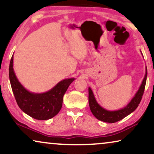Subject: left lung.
I'll return each instance as SVG.
<instances>
[{"mask_svg": "<svg viewBox=\"0 0 154 154\" xmlns=\"http://www.w3.org/2000/svg\"><path fill=\"white\" fill-rule=\"evenodd\" d=\"M141 52V51H140ZM142 53V52H141ZM142 55L143 54L142 53ZM147 77V68L146 66V71H145V75L142 84L139 88V89L134 94L132 100L130 101V102L124 106L123 108L119 110L110 111L107 110V109L103 108L101 106L98 102H97L95 97L94 95L93 92L91 88L90 87L88 88V92H89V96H88V100H89V106L90 109L92 114L94 116L96 119H97L100 121L103 122H106V123H116V122L119 121L124 118L127 116L130 113L133 112L135 109L137 108V106L140 104L142 100V95L144 94L145 85H146Z\"/></svg>", "mask_w": 154, "mask_h": 154, "instance_id": "8db88e82", "label": "left lung"}]
</instances>
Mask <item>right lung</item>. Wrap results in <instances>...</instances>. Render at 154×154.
Masks as SVG:
<instances>
[{"instance_id":"1","label":"right lung","mask_w":154,"mask_h":154,"mask_svg":"<svg viewBox=\"0 0 154 154\" xmlns=\"http://www.w3.org/2000/svg\"><path fill=\"white\" fill-rule=\"evenodd\" d=\"M9 77L12 92L18 106L23 112L36 120H48L60 112L63 97L70 84L75 79L62 80L52 89L43 93L29 91L19 81L13 69V55L10 62Z\"/></svg>"}]
</instances>
